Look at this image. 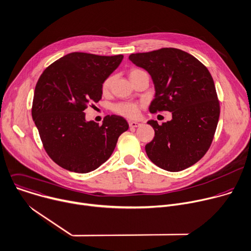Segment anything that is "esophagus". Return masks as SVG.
Returning <instances> with one entry per match:
<instances>
[{"instance_id": "obj_1", "label": "esophagus", "mask_w": 251, "mask_h": 251, "mask_svg": "<svg viewBox=\"0 0 251 251\" xmlns=\"http://www.w3.org/2000/svg\"><path fill=\"white\" fill-rule=\"evenodd\" d=\"M141 124L138 123V122H129V126L130 127H137L139 126Z\"/></svg>"}]
</instances>
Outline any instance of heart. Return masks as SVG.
Wrapping results in <instances>:
<instances>
[{"instance_id":"1","label":"heart","mask_w":251,"mask_h":251,"mask_svg":"<svg viewBox=\"0 0 251 251\" xmlns=\"http://www.w3.org/2000/svg\"><path fill=\"white\" fill-rule=\"evenodd\" d=\"M140 72H142V70H140V69H137V68L131 69L129 71V78L133 77L134 75H136ZM113 81H114V76H109L108 78L105 79V81L102 84V92L104 94L109 93V91L111 90ZM114 110L116 113H118L122 116L128 117V118H135L138 115L139 106L134 103H121V104H118L117 106H115Z\"/></svg>"}]
</instances>
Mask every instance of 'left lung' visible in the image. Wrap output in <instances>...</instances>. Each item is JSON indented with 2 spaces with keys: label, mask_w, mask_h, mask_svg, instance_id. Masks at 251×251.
Returning <instances> with one entry per match:
<instances>
[{
  "label": "left lung",
  "mask_w": 251,
  "mask_h": 251,
  "mask_svg": "<svg viewBox=\"0 0 251 251\" xmlns=\"http://www.w3.org/2000/svg\"><path fill=\"white\" fill-rule=\"evenodd\" d=\"M128 58L152 78L155 98L149 112L172 113V120L162 125L147 122L155 131L145 145L148 158L170 172L192 166L209 150L220 118L211 73L196 57L172 47L133 53Z\"/></svg>",
  "instance_id": "left-lung-1"
}]
</instances>
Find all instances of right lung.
Returning <instances> with one entry per match:
<instances>
[{
  "label": "right lung",
  "mask_w": 251,
  "mask_h": 251,
  "mask_svg": "<svg viewBox=\"0 0 251 251\" xmlns=\"http://www.w3.org/2000/svg\"><path fill=\"white\" fill-rule=\"evenodd\" d=\"M124 55L69 53L50 64L34 90L31 116L48 156L60 167L88 173L112 155L119 136L128 129L120 116H106L102 126L84 111L102 99V84Z\"/></svg>",
  "instance_id": "obj_1"
}]
</instances>
